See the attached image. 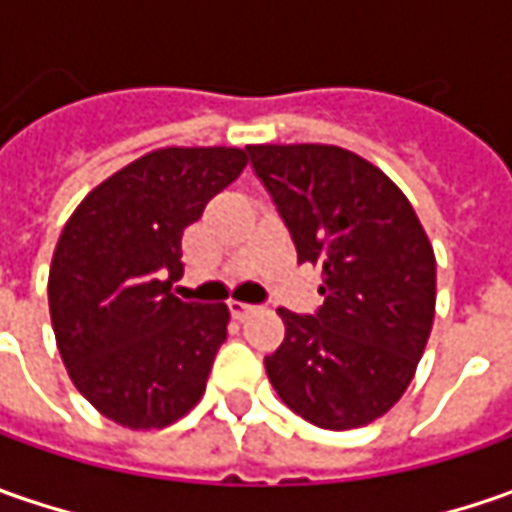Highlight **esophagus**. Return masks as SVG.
I'll list each match as a JSON object with an SVG mask.
<instances>
[{"mask_svg": "<svg viewBox=\"0 0 512 512\" xmlns=\"http://www.w3.org/2000/svg\"><path fill=\"white\" fill-rule=\"evenodd\" d=\"M230 313L236 316V319H247L250 313H256V305H247V302H230Z\"/></svg>", "mask_w": 512, "mask_h": 512, "instance_id": "esophagus-1", "label": "esophagus"}]
</instances>
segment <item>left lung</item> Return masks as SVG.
Segmentation results:
<instances>
[{"instance_id":"8db88e82","label":"left lung","mask_w":512,"mask_h":512,"mask_svg":"<svg viewBox=\"0 0 512 512\" xmlns=\"http://www.w3.org/2000/svg\"><path fill=\"white\" fill-rule=\"evenodd\" d=\"M299 262L322 270L316 316L279 307L285 342L265 356L279 399L305 422H376L413 382L436 316V256L399 185L336 145H250Z\"/></svg>"}]
</instances>
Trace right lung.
I'll return each instance as SVG.
<instances>
[{
	"label": "right lung",
	"mask_w": 512,
	"mask_h": 512,
	"mask_svg": "<svg viewBox=\"0 0 512 512\" xmlns=\"http://www.w3.org/2000/svg\"><path fill=\"white\" fill-rule=\"evenodd\" d=\"M247 165L242 148H159L96 185L62 227L50 322L70 382L105 419L162 430L205 396L227 305L182 302V233Z\"/></svg>",
	"instance_id": "1"
}]
</instances>
